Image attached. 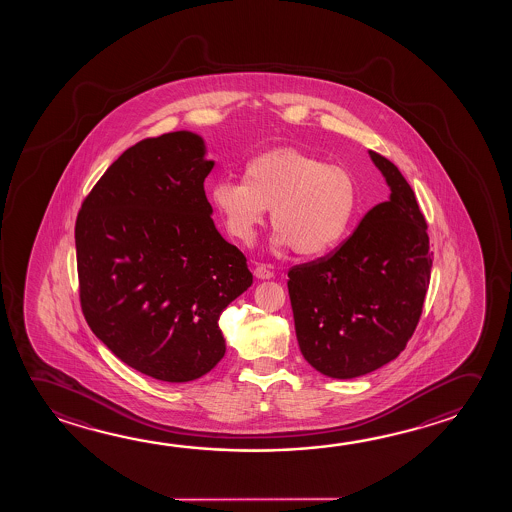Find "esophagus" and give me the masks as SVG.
<instances>
[{
  "label": "esophagus",
  "instance_id": "obj_1",
  "mask_svg": "<svg viewBox=\"0 0 512 512\" xmlns=\"http://www.w3.org/2000/svg\"><path fill=\"white\" fill-rule=\"evenodd\" d=\"M254 276L258 277V279H270V277H274V272H272V268L268 267V265L258 263L256 268H254Z\"/></svg>",
  "mask_w": 512,
  "mask_h": 512
}]
</instances>
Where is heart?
<instances>
[{
    "mask_svg": "<svg viewBox=\"0 0 512 512\" xmlns=\"http://www.w3.org/2000/svg\"><path fill=\"white\" fill-rule=\"evenodd\" d=\"M210 201L238 242L251 244L270 208L274 245L315 258L349 233L357 185L345 167L293 147H277L245 163L242 181L213 183Z\"/></svg>",
    "mask_w": 512,
    "mask_h": 512,
    "instance_id": "1",
    "label": "heart"
}]
</instances>
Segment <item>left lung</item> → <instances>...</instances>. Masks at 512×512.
Instances as JSON below:
<instances>
[{"mask_svg":"<svg viewBox=\"0 0 512 512\" xmlns=\"http://www.w3.org/2000/svg\"><path fill=\"white\" fill-rule=\"evenodd\" d=\"M391 188L356 231L324 258L288 270L302 356L320 374H370L406 349L429 288L427 222L397 167L370 151Z\"/></svg>","mask_w":512,"mask_h":512,"instance_id":"1","label":"left lung"}]
</instances>
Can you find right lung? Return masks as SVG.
I'll return each instance as SVG.
<instances>
[{
    "label": "right lung",
    "instance_id": "add662e5",
    "mask_svg": "<svg viewBox=\"0 0 512 512\" xmlns=\"http://www.w3.org/2000/svg\"><path fill=\"white\" fill-rule=\"evenodd\" d=\"M203 138L174 131L126 149L78 211L83 317L122 363L194 381L226 354L220 313L252 284L211 219Z\"/></svg>",
    "mask_w": 512,
    "mask_h": 512
}]
</instances>
